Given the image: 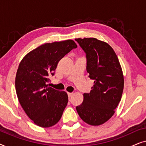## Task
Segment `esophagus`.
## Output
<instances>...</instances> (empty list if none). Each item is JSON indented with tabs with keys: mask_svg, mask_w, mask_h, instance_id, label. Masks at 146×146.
Returning <instances> with one entry per match:
<instances>
[{
	"mask_svg": "<svg viewBox=\"0 0 146 146\" xmlns=\"http://www.w3.org/2000/svg\"><path fill=\"white\" fill-rule=\"evenodd\" d=\"M72 95H73V93H72V92L68 93V98L72 97Z\"/></svg>",
	"mask_w": 146,
	"mask_h": 146,
	"instance_id": "34e87169",
	"label": "esophagus"
}]
</instances>
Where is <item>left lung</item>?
Returning a JSON list of instances; mask_svg holds the SVG:
<instances>
[{"label": "left lung", "instance_id": "1", "mask_svg": "<svg viewBox=\"0 0 146 146\" xmlns=\"http://www.w3.org/2000/svg\"><path fill=\"white\" fill-rule=\"evenodd\" d=\"M86 56V70L94 80L90 93L76 106L84 121L92 125L104 123L115 113L121 100L124 80L120 64L112 48L95 38H76Z\"/></svg>", "mask_w": 146, "mask_h": 146}]
</instances>
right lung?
Listing matches in <instances>:
<instances>
[{
  "label": "right lung",
  "instance_id": "1",
  "mask_svg": "<svg viewBox=\"0 0 146 146\" xmlns=\"http://www.w3.org/2000/svg\"><path fill=\"white\" fill-rule=\"evenodd\" d=\"M76 48L72 40L46 43L28 53L20 63L15 78L18 99L29 118L40 127L57 123L67 106V93L48 83L58 62Z\"/></svg>",
  "mask_w": 146,
  "mask_h": 146
}]
</instances>
